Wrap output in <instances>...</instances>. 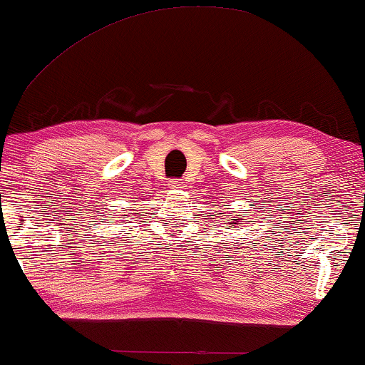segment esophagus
<instances>
[{"instance_id":"1","label":"esophagus","mask_w":365,"mask_h":365,"mask_svg":"<svg viewBox=\"0 0 365 365\" xmlns=\"http://www.w3.org/2000/svg\"><path fill=\"white\" fill-rule=\"evenodd\" d=\"M169 189H174V191H179V189L184 187V182L179 181V179H173V181H169Z\"/></svg>"}]
</instances>
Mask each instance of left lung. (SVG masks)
I'll use <instances>...</instances> for the list:
<instances>
[{"label": "left lung", "instance_id": "1", "mask_svg": "<svg viewBox=\"0 0 365 365\" xmlns=\"http://www.w3.org/2000/svg\"><path fill=\"white\" fill-rule=\"evenodd\" d=\"M229 221H231V222H232V219H229ZM237 222H239V219H237ZM237 222H234V224H237ZM237 226H239V224H237Z\"/></svg>", "mask_w": 365, "mask_h": 365}]
</instances>
